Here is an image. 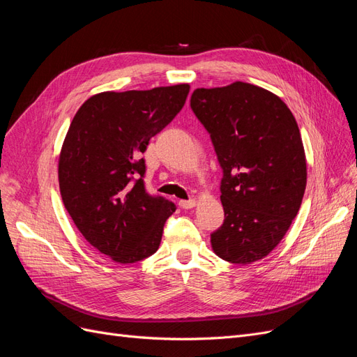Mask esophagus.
Here are the masks:
<instances>
[{
  "label": "esophagus",
  "instance_id": "obj_1",
  "mask_svg": "<svg viewBox=\"0 0 357 357\" xmlns=\"http://www.w3.org/2000/svg\"><path fill=\"white\" fill-rule=\"evenodd\" d=\"M178 205L181 208H185V210H189V208H193L197 205V201L195 199H181L180 202H178Z\"/></svg>",
  "mask_w": 357,
  "mask_h": 357
}]
</instances>
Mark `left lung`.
I'll return each instance as SVG.
<instances>
[{
  "label": "left lung",
  "instance_id": "left-lung-1",
  "mask_svg": "<svg viewBox=\"0 0 357 357\" xmlns=\"http://www.w3.org/2000/svg\"><path fill=\"white\" fill-rule=\"evenodd\" d=\"M190 107L223 169L225 222L211 234L213 252L231 264L256 262L283 240L304 198L298 123L280 96L244 82L195 89Z\"/></svg>",
  "mask_w": 357,
  "mask_h": 357
}]
</instances>
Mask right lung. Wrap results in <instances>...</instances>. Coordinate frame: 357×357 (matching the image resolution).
Returning a JSON list of instances; mask_svg holds the SVG:
<instances>
[{
    "label": "right lung",
    "mask_w": 357,
    "mask_h": 357,
    "mask_svg": "<svg viewBox=\"0 0 357 357\" xmlns=\"http://www.w3.org/2000/svg\"><path fill=\"white\" fill-rule=\"evenodd\" d=\"M188 83L101 92L75 113L59 155L63 205L84 240L117 264L153 255L176 205L150 197L142 155L186 102Z\"/></svg>",
    "instance_id": "add662e5"
}]
</instances>
